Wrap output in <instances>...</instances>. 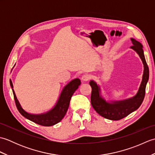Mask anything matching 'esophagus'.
<instances>
[{
	"mask_svg": "<svg viewBox=\"0 0 155 155\" xmlns=\"http://www.w3.org/2000/svg\"><path fill=\"white\" fill-rule=\"evenodd\" d=\"M91 78V76L90 74H84L82 76L81 80L83 81H89Z\"/></svg>",
	"mask_w": 155,
	"mask_h": 155,
	"instance_id": "obj_1",
	"label": "esophagus"
}]
</instances>
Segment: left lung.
I'll use <instances>...</instances> for the list:
<instances>
[{
    "instance_id": "8db88e82",
    "label": "left lung",
    "mask_w": 155,
    "mask_h": 155,
    "mask_svg": "<svg viewBox=\"0 0 155 155\" xmlns=\"http://www.w3.org/2000/svg\"><path fill=\"white\" fill-rule=\"evenodd\" d=\"M130 40L133 45L130 48L137 52L144 64L143 80L139 91L135 96L127 100L112 101V103H108L102 98L100 94V87L94 81H91L89 83L92 88L91 97L92 106L101 116L112 120H120L138 109L142 104L145 96L146 85L149 77V67L144 58L143 45L135 39L130 38Z\"/></svg>"
}]
</instances>
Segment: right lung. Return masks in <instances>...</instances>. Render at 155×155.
Masks as SVG:
<instances>
[{
	"mask_svg": "<svg viewBox=\"0 0 155 155\" xmlns=\"http://www.w3.org/2000/svg\"><path fill=\"white\" fill-rule=\"evenodd\" d=\"M10 84H11L13 95H14L16 106L19 113L26 118L39 125L50 127L59 123L65 116L69 107V104H70L71 98L75 91L81 85V81L78 78H75L66 85L54 108H52L47 113L40 114L28 113L23 109L17 100L15 91L13 90V85L11 80H10Z\"/></svg>",
	"mask_w": 155,
	"mask_h": 155,
	"instance_id": "right-lung-1",
	"label": "right lung"
}]
</instances>
